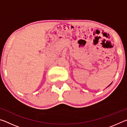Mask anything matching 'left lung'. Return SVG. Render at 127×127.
<instances>
[{
  "mask_svg": "<svg viewBox=\"0 0 127 127\" xmlns=\"http://www.w3.org/2000/svg\"><path fill=\"white\" fill-rule=\"evenodd\" d=\"M110 85H109V86H110Z\"/></svg>",
  "mask_w": 127,
  "mask_h": 127,
  "instance_id": "1",
  "label": "left lung"
}]
</instances>
